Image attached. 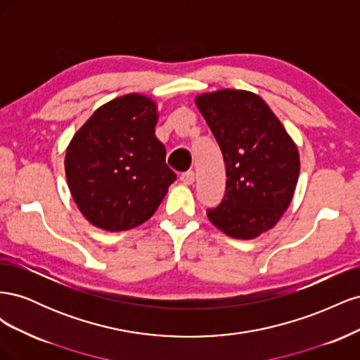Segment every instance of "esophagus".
Here are the masks:
<instances>
[{"label": "esophagus", "mask_w": 360, "mask_h": 360, "mask_svg": "<svg viewBox=\"0 0 360 360\" xmlns=\"http://www.w3.org/2000/svg\"><path fill=\"white\" fill-rule=\"evenodd\" d=\"M180 180L183 184H192L195 181V172L193 171H186L180 176Z\"/></svg>", "instance_id": "obj_1"}]
</instances>
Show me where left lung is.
<instances>
[{
	"label": "left lung",
	"instance_id": "1",
	"mask_svg": "<svg viewBox=\"0 0 360 360\" xmlns=\"http://www.w3.org/2000/svg\"><path fill=\"white\" fill-rule=\"evenodd\" d=\"M221 147L226 184L210 222L234 238H255L288 209L299 177L296 144L259 96L219 90L195 99Z\"/></svg>",
	"mask_w": 360,
	"mask_h": 360
}]
</instances>
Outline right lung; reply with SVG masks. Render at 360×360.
Here are the masks:
<instances>
[{
	"label": "right lung",
	"instance_id": "1",
	"mask_svg": "<svg viewBox=\"0 0 360 360\" xmlns=\"http://www.w3.org/2000/svg\"><path fill=\"white\" fill-rule=\"evenodd\" d=\"M156 122V103L134 93L101 106L75 134L64 167L72 197L93 225L106 231L141 225L176 181Z\"/></svg>",
	"mask_w": 360,
	"mask_h": 360
}]
</instances>
